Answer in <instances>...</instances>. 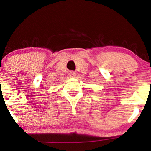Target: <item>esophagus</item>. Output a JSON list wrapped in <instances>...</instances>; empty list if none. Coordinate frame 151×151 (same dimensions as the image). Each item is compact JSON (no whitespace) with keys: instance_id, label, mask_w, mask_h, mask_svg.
<instances>
[{"instance_id":"1","label":"esophagus","mask_w":151,"mask_h":151,"mask_svg":"<svg viewBox=\"0 0 151 151\" xmlns=\"http://www.w3.org/2000/svg\"><path fill=\"white\" fill-rule=\"evenodd\" d=\"M69 76L72 78H74L76 77V73L73 71H70V72H69Z\"/></svg>"}]
</instances>
